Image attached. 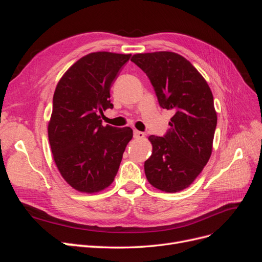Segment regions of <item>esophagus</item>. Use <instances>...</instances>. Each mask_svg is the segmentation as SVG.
<instances>
[{
	"instance_id": "obj_1",
	"label": "esophagus",
	"mask_w": 262,
	"mask_h": 262,
	"mask_svg": "<svg viewBox=\"0 0 262 262\" xmlns=\"http://www.w3.org/2000/svg\"><path fill=\"white\" fill-rule=\"evenodd\" d=\"M133 136L136 139H143L145 137V133L144 132H141V131H138V130H134L133 131Z\"/></svg>"
}]
</instances>
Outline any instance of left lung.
<instances>
[{
    "label": "left lung",
    "mask_w": 262,
    "mask_h": 262,
    "mask_svg": "<svg viewBox=\"0 0 262 262\" xmlns=\"http://www.w3.org/2000/svg\"><path fill=\"white\" fill-rule=\"evenodd\" d=\"M131 61L149 78L160 106L172 110L170 129L150 136L153 152L144 163L148 182L165 192L192 184L209 162L217 117L208 83L187 59L160 51L134 54Z\"/></svg>",
    "instance_id": "left-lung-1"
}]
</instances>
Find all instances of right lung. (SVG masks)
I'll use <instances>...</instances> for the list:
<instances>
[{
	"mask_svg": "<svg viewBox=\"0 0 262 262\" xmlns=\"http://www.w3.org/2000/svg\"><path fill=\"white\" fill-rule=\"evenodd\" d=\"M131 54L93 52L71 67L57 85L48 137L55 165L77 191L94 193L112 185L131 128L102 125L113 109L110 89Z\"/></svg>",
	"mask_w": 262,
	"mask_h": 262,
	"instance_id": "right-lung-1",
	"label": "right lung"
}]
</instances>
